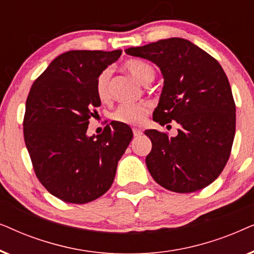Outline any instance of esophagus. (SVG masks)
I'll list each match as a JSON object with an SVG mask.
<instances>
[{"label":"esophagus","instance_id":"obj_1","mask_svg":"<svg viewBox=\"0 0 254 254\" xmlns=\"http://www.w3.org/2000/svg\"><path fill=\"white\" fill-rule=\"evenodd\" d=\"M133 134H134L135 137H138V136H141V135H142V130L141 129H137V128H134Z\"/></svg>","mask_w":254,"mask_h":254}]
</instances>
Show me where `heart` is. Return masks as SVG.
Listing matches in <instances>:
<instances>
[{
  "label": "heart",
  "mask_w": 254,
  "mask_h": 254,
  "mask_svg": "<svg viewBox=\"0 0 254 254\" xmlns=\"http://www.w3.org/2000/svg\"><path fill=\"white\" fill-rule=\"evenodd\" d=\"M124 69L128 74L141 83V84H148L155 78V69L148 62L142 60H128L124 64ZM110 71L104 70L99 74L96 81V93L102 102H106L110 98ZM149 112V106L147 104H121L118 109L114 111L113 119L118 123L125 125H140L147 117Z\"/></svg>",
  "instance_id": "heart-1"
}]
</instances>
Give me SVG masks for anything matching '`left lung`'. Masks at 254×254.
<instances>
[{"mask_svg":"<svg viewBox=\"0 0 254 254\" xmlns=\"http://www.w3.org/2000/svg\"><path fill=\"white\" fill-rule=\"evenodd\" d=\"M131 57L161 69L163 85L152 119L179 125L178 135L156 129L144 134L152 148L145 164L155 182L177 193L210 185L223 171L236 131V106L228 77L207 52L183 38L127 48Z\"/></svg>","mask_w":254,"mask_h":254,"instance_id":"8db88e82","label":"left lung"}]
</instances>
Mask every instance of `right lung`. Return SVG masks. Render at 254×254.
Wrapping results in <instances>:
<instances>
[{"instance_id": "1", "label": "right lung", "mask_w": 254, "mask_h": 254, "mask_svg": "<svg viewBox=\"0 0 254 254\" xmlns=\"http://www.w3.org/2000/svg\"><path fill=\"white\" fill-rule=\"evenodd\" d=\"M121 53L65 52L31 86L24 140L39 182L64 202L82 204L105 194L133 138L130 127L118 121L102 134H86L89 119L100 106L97 78Z\"/></svg>"}]
</instances>
